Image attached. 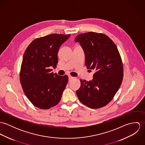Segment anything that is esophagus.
Returning <instances> with one entry per match:
<instances>
[{
    "mask_svg": "<svg viewBox=\"0 0 145 145\" xmlns=\"http://www.w3.org/2000/svg\"><path fill=\"white\" fill-rule=\"evenodd\" d=\"M74 78H75L74 77H72V76H69V82L71 81V80H72L74 79Z\"/></svg>",
    "mask_w": 145,
    "mask_h": 145,
    "instance_id": "obj_1",
    "label": "esophagus"
}]
</instances>
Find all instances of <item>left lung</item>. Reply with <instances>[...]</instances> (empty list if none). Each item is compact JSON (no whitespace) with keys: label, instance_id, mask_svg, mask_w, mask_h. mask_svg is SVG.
Instances as JSON below:
<instances>
[{"label":"left lung","instance_id":"left-lung-1","mask_svg":"<svg viewBox=\"0 0 145 145\" xmlns=\"http://www.w3.org/2000/svg\"><path fill=\"white\" fill-rule=\"evenodd\" d=\"M75 42H80L84 51L87 69L96 71L92 81L80 80L77 96L90 108L103 107L113 99L123 80V63L118 50L114 42L101 33L79 34Z\"/></svg>","mask_w":145,"mask_h":145}]
</instances>
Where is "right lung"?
I'll return each instance as SVG.
<instances>
[{"instance_id": "1", "label": "right lung", "mask_w": 145, "mask_h": 145, "mask_svg": "<svg viewBox=\"0 0 145 145\" xmlns=\"http://www.w3.org/2000/svg\"><path fill=\"white\" fill-rule=\"evenodd\" d=\"M70 35L51 34L35 39L26 48L20 73L23 90L29 101L42 109L59 103L68 83V76L54 74L60 46Z\"/></svg>"}]
</instances>
